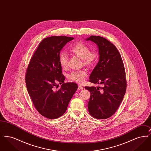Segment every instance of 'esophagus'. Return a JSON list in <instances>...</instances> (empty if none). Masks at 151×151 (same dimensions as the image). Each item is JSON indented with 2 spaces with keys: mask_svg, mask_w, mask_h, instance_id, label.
<instances>
[{
  "mask_svg": "<svg viewBox=\"0 0 151 151\" xmlns=\"http://www.w3.org/2000/svg\"><path fill=\"white\" fill-rule=\"evenodd\" d=\"M83 89V87L81 86V85H79L78 86V89Z\"/></svg>",
  "mask_w": 151,
  "mask_h": 151,
  "instance_id": "1",
  "label": "esophagus"
}]
</instances>
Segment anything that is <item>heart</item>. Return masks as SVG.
<instances>
[{"label": "heart", "mask_w": 151, "mask_h": 151, "mask_svg": "<svg viewBox=\"0 0 151 151\" xmlns=\"http://www.w3.org/2000/svg\"><path fill=\"white\" fill-rule=\"evenodd\" d=\"M70 51L81 59L83 65L89 68L93 67L96 64L99 57L97 51L90 50V48L87 45L81 42L73 44L70 49ZM59 59L60 65L63 68H66L68 62V55L65 52H62L59 55ZM86 76L87 73L84 70L73 71L68 75V79L72 81L81 83Z\"/></svg>", "instance_id": "b5f03b06"}]
</instances>
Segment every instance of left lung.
<instances>
[{"label":"left lung","mask_w":151,"mask_h":151,"mask_svg":"<svg viewBox=\"0 0 151 151\" xmlns=\"http://www.w3.org/2000/svg\"><path fill=\"white\" fill-rule=\"evenodd\" d=\"M96 43L99 61L89 76V81L103 86H86L91 96L88 103L89 114L99 119H107L119 108L126 93L127 81L122 58L115 46L100 36L86 40Z\"/></svg>","instance_id":"8db88e82"}]
</instances>
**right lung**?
<instances>
[{
  "label": "right lung",
  "mask_w": 151,
  "mask_h": 151,
  "mask_svg": "<svg viewBox=\"0 0 151 151\" xmlns=\"http://www.w3.org/2000/svg\"><path fill=\"white\" fill-rule=\"evenodd\" d=\"M73 39L66 36L44 38L27 69L25 83L30 97L38 112L49 119H56L65 114L78 89L75 83H64L65 77L59 59L60 51ZM58 83L62 86L57 90Z\"/></svg>",
  "instance_id": "1"
}]
</instances>
